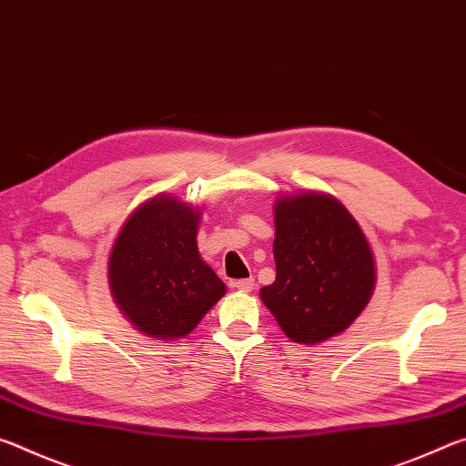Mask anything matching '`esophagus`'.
Returning <instances> with one entry per match:
<instances>
[{
	"label": "esophagus",
	"mask_w": 466,
	"mask_h": 466,
	"mask_svg": "<svg viewBox=\"0 0 466 466\" xmlns=\"http://www.w3.org/2000/svg\"><path fill=\"white\" fill-rule=\"evenodd\" d=\"M255 286H257V283H255V279H252V278L232 281V288L240 289V291H252V289H255Z\"/></svg>",
	"instance_id": "obj_1"
}]
</instances>
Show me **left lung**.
<instances>
[{
  "label": "left lung",
  "instance_id": "8db88e82",
  "mask_svg": "<svg viewBox=\"0 0 466 466\" xmlns=\"http://www.w3.org/2000/svg\"><path fill=\"white\" fill-rule=\"evenodd\" d=\"M273 257L275 281L261 289V299L296 343L341 333L372 296V250L333 197L302 193L275 203Z\"/></svg>",
  "mask_w": 466,
  "mask_h": 466
}]
</instances>
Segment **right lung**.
<instances>
[{"mask_svg": "<svg viewBox=\"0 0 466 466\" xmlns=\"http://www.w3.org/2000/svg\"><path fill=\"white\" fill-rule=\"evenodd\" d=\"M199 216L172 197H154L133 211L110 250L116 304L149 337L188 335L226 294L197 250Z\"/></svg>", "mask_w": 466, "mask_h": 466, "instance_id": "obj_1", "label": "right lung"}]
</instances>
